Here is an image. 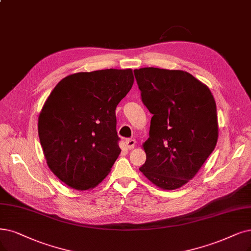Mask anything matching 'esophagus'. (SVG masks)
<instances>
[{"label": "esophagus", "instance_id": "esophagus-1", "mask_svg": "<svg viewBox=\"0 0 251 251\" xmlns=\"http://www.w3.org/2000/svg\"><path fill=\"white\" fill-rule=\"evenodd\" d=\"M125 145L128 148V149H133L135 146V141L132 140V138H128V140L125 141Z\"/></svg>", "mask_w": 251, "mask_h": 251}]
</instances>
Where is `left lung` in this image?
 Instances as JSON below:
<instances>
[{
	"instance_id": "8db88e82",
	"label": "left lung",
	"mask_w": 251,
	"mask_h": 251,
	"mask_svg": "<svg viewBox=\"0 0 251 251\" xmlns=\"http://www.w3.org/2000/svg\"><path fill=\"white\" fill-rule=\"evenodd\" d=\"M143 103L153 115L140 171L165 190L191 180L215 149L216 103L209 88L182 70H134Z\"/></svg>"
}]
</instances>
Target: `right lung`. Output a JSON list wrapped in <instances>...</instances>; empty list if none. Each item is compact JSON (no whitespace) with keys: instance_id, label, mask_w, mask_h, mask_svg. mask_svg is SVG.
<instances>
[{"instance_id":"obj_1","label":"right lung","mask_w":251,"mask_h":251,"mask_svg":"<svg viewBox=\"0 0 251 251\" xmlns=\"http://www.w3.org/2000/svg\"><path fill=\"white\" fill-rule=\"evenodd\" d=\"M131 69L78 72L63 78L41 109L38 134L50 171L69 187L94 188L121 149L116 107L132 88Z\"/></svg>"}]
</instances>
